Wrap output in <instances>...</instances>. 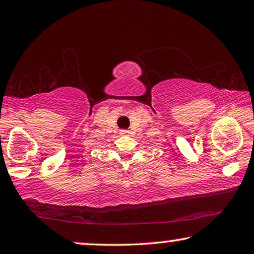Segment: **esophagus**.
<instances>
[{
    "label": "esophagus",
    "mask_w": 254,
    "mask_h": 254,
    "mask_svg": "<svg viewBox=\"0 0 254 254\" xmlns=\"http://www.w3.org/2000/svg\"><path fill=\"white\" fill-rule=\"evenodd\" d=\"M120 133H121V134H127V133H128V130H125V129H123V130L120 131Z\"/></svg>",
    "instance_id": "esophagus-1"
}]
</instances>
